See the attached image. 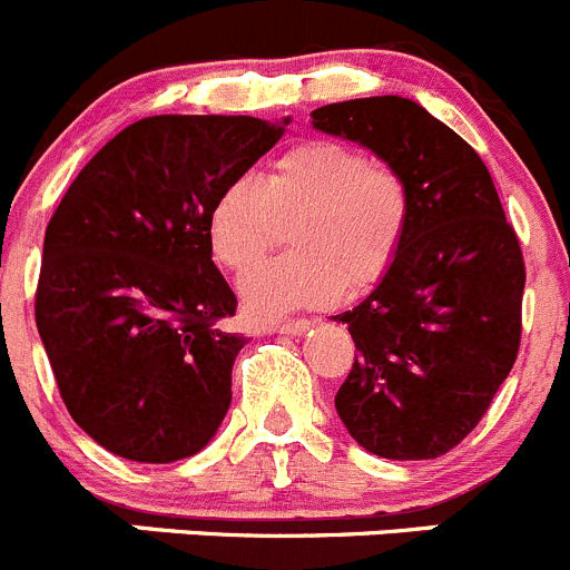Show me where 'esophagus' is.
Returning <instances> with one entry per match:
<instances>
[{"mask_svg":"<svg viewBox=\"0 0 570 570\" xmlns=\"http://www.w3.org/2000/svg\"><path fill=\"white\" fill-rule=\"evenodd\" d=\"M312 328V321H286V323H275L269 326V332L278 334H306Z\"/></svg>","mask_w":570,"mask_h":570,"instance_id":"1","label":"esophagus"}]
</instances>
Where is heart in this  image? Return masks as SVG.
I'll use <instances>...</instances> for the list:
<instances>
[{
	"mask_svg": "<svg viewBox=\"0 0 570 570\" xmlns=\"http://www.w3.org/2000/svg\"><path fill=\"white\" fill-rule=\"evenodd\" d=\"M292 227L297 253L267 261L242 281L255 321L328 306L348 286L360 292L391 269L411 225L405 177L371 163L360 148L309 140L269 165L267 177H236L213 199L207 236L216 258L247 273Z\"/></svg>",
	"mask_w": 570,
	"mask_h": 570,
	"instance_id": "1",
	"label": "heart"
}]
</instances>
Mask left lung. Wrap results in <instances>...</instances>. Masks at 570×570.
<instances>
[{
  "label": "left lung",
  "instance_id": "left-lung-1",
  "mask_svg": "<svg viewBox=\"0 0 570 570\" xmlns=\"http://www.w3.org/2000/svg\"><path fill=\"white\" fill-rule=\"evenodd\" d=\"M312 126L374 151L411 190L391 269L332 317L360 351L334 396L337 416L380 459H439L475 430L518 360L520 242L475 148L416 100L328 104Z\"/></svg>",
  "mask_w": 570,
  "mask_h": 570
}]
</instances>
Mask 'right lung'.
<instances>
[{
    "mask_svg": "<svg viewBox=\"0 0 570 570\" xmlns=\"http://www.w3.org/2000/svg\"><path fill=\"white\" fill-rule=\"evenodd\" d=\"M247 115H157L111 137L45 233L36 326L78 428L142 464L196 455L230 407L247 340L213 264L207 216L281 140Z\"/></svg>",
    "mask_w": 570,
    "mask_h": 570,
    "instance_id": "add662e5",
    "label": "right lung"
}]
</instances>
